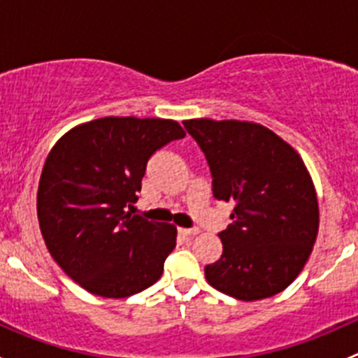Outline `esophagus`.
<instances>
[{"instance_id":"34e87169","label":"esophagus","mask_w":358,"mask_h":358,"mask_svg":"<svg viewBox=\"0 0 358 358\" xmlns=\"http://www.w3.org/2000/svg\"><path fill=\"white\" fill-rule=\"evenodd\" d=\"M178 232L182 234V236L190 237V236H197V234H199V229H178Z\"/></svg>"}]
</instances>
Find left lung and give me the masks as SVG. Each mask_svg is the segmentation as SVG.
<instances>
[{
    "label": "left lung",
    "mask_w": 358,
    "mask_h": 358,
    "mask_svg": "<svg viewBox=\"0 0 358 358\" xmlns=\"http://www.w3.org/2000/svg\"><path fill=\"white\" fill-rule=\"evenodd\" d=\"M199 143L218 201H236L220 239L222 258L204 268L215 289L241 301L284 291L299 275L319 234V201L299 154L258 122L183 121Z\"/></svg>",
    "instance_id": "obj_1"
}]
</instances>
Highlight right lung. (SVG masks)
Instances as JSON below:
<instances>
[{"instance_id":"1","label":"right lung","mask_w":358,"mask_h":358,"mask_svg":"<svg viewBox=\"0 0 358 358\" xmlns=\"http://www.w3.org/2000/svg\"><path fill=\"white\" fill-rule=\"evenodd\" d=\"M185 136L173 119L100 117L53 145L38 187V220L52 258L102 298H128L162 275L176 227L126 213L138 201L147 161Z\"/></svg>"}]
</instances>
